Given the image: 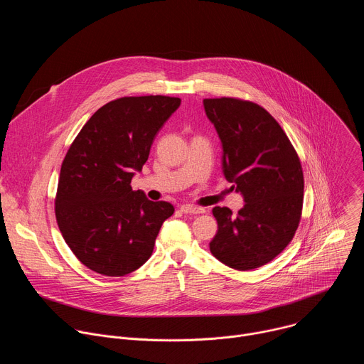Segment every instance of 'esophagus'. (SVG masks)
I'll list each match as a JSON object with an SVG mask.
<instances>
[{"mask_svg":"<svg viewBox=\"0 0 364 364\" xmlns=\"http://www.w3.org/2000/svg\"><path fill=\"white\" fill-rule=\"evenodd\" d=\"M180 210L186 215H201L204 213L205 210L203 209V207H197V205H190V204H184L180 207Z\"/></svg>","mask_w":364,"mask_h":364,"instance_id":"obj_1","label":"esophagus"}]
</instances>
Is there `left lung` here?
I'll list each match as a JSON object with an SVG mask.
<instances>
[{
	"instance_id": "8db88e82",
	"label": "left lung",
	"mask_w": 364,
	"mask_h": 364,
	"mask_svg": "<svg viewBox=\"0 0 364 364\" xmlns=\"http://www.w3.org/2000/svg\"><path fill=\"white\" fill-rule=\"evenodd\" d=\"M223 146V174L245 205L235 216L215 207L218 233L210 252L229 268L249 271L271 262L292 240L302 213L304 174L298 154L277 119L237 97L203 100Z\"/></svg>"
}]
</instances>
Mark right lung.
Wrapping results in <instances>:
<instances>
[{
    "label": "right lung",
    "instance_id": "obj_1",
    "mask_svg": "<svg viewBox=\"0 0 364 364\" xmlns=\"http://www.w3.org/2000/svg\"><path fill=\"white\" fill-rule=\"evenodd\" d=\"M181 99L125 96L99 108L72 142L60 168L55 212L62 236L90 271L124 277L151 256L161 225L174 213L131 180Z\"/></svg>",
    "mask_w": 364,
    "mask_h": 364
}]
</instances>
